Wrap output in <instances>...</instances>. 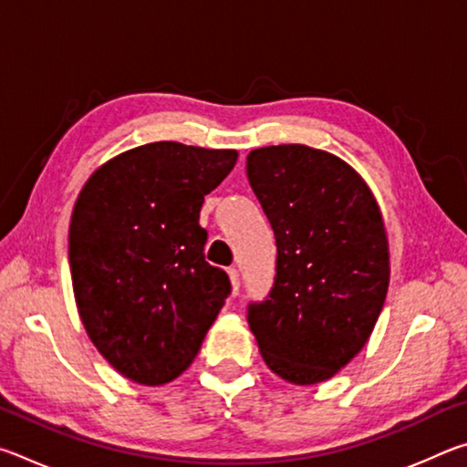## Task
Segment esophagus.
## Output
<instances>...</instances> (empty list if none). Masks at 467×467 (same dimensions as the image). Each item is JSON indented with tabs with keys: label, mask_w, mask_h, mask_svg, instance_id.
Instances as JSON below:
<instances>
[{
	"label": "esophagus",
	"mask_w": 467,
	"mask_h": 467,
	"mask_svg": "<svg viewBox=\"0 0 467 467\" xmlns=\"http://www.w3.org/2000/svg\"><path fill=\"white\" fill-rule=\"evenodd\" d=\"M228 278H231L233 296H236V295H239V288H241V278H239V272H236L234 267H228Z\"/></svg>",
	"instance_id": "obj_1"
}]
</instances>
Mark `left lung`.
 Returning <instances> with one entry per match:
<instances>
[{
	"instance_id": "obj_1",
	"label": "left lung",
	"mask_w": 467,
	"mask_h": 467,
	"mask_svg": "<svg viewBox=\"0 0 467 467\" xmlns=\"http://www.w3.org/2000/svg\"><path fill=\"white\" fill-rule=\"evenodd\" d=\"M247 177L274 228L270 298L249 306L267 368L292 385L334 377L365 348L389 288V241L373 192L326 150H251Z\"/></svg>"
}]
</instances>
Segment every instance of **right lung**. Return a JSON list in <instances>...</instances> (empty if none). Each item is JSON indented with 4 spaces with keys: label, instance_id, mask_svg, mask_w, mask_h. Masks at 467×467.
<instances>
[{
    "label": "right lung",
    "instance_id": "add662e5",
    "mask_svg": "<svg viewBox=\"0 0 467 467\" xmlns=\"http://www.w3.org/2000/svg\"><path fill=\"white\" fill-rule=\"evenodd\" d=\"M236 150L152 141L92 172L69 223V270L82 326L117 373L158 387L200 352L231 280L203 257V195Z\"/></svg>",
    "mask_w": 467,
    "mask_h": 467
}]
</instances>
